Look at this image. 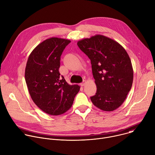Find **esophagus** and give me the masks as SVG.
Listing matches in <instances>:
<instances>
[{
    "label": "esophagus",
    "instance_id": "esophagus-1",
    "mask_svg": "<svg viewBox=\"0 0 155 155\" xmlns=\"http://www.w3.org/2000/svg\"><path fill=\"white\" fill-rule=\"evenodd\" d=\"M85 84H86V81H83V83H80V86H84L85 85Z\"/></svg>",
    "mask_w": 155,
    "mask_h": 155
}]
</instances>
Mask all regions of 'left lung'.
Wrapping results in <instances>:
<instances>
[{
    "mask_svg": "<svg viewBox=\"0 0 155 155\" xmlns=\"http://www.w3.org/2000/svg\"><path fill=\"white\" fill-rule=\"evenodd\" d=\"M79 48L91 60L97 86L92 104L104 111L120 107L130 91L133 81L131 60L125 48L117 41L96 35L77 42Z\"/></svg>",
    "mask_w": 155,
    "mask_h": 155,
    "instance_id": "obj_1",
    "label": "left lung"
}]
</instances>
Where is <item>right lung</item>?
<instances>
[{
    "mask_svg": "<svg viewBox=\"0 0 155 155\" xmlns=\"http://www.w3.org/2000/svg\"><path fill=\"white\" fill-rule=\"evenodd\" d=\"M70 40L50 38L38 44L30 54L25 79L30 97L44 113L58 116L69 110L80 87L70 85L60 76V58Z\"/></svg>",
    "mask_w": 155,
    "mask_h": 155,
    "instance_id": "obj_1",
    "label": "right lung"
}]
</instances>
